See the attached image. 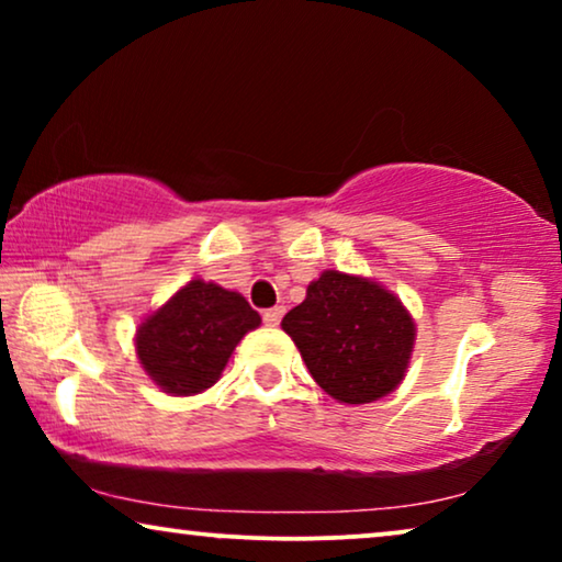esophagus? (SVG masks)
<instances>
[{
	"instance_id": "1",
	"label": "esophagus",
	"mask_w": 562,
	"mask_h": 562,
	"mask_svg": "<svg viewBox=\"0 0 562 562\" xmlns=\"http://www.w3.org/2000/svg\"><path fill=\"white\" fill-rule=\"evenodd\" d=\"M283 317V306H276V310L263 312V322L268 327H279V322Z\"/></svg>"
}]
</instances>
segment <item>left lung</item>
Here are the masks:
<instances>
[{
    "mask_svg": "<svg viewBox=\"0 0 562 562\" xmlns=\"http://www.w3.org/2000/svg\"><path fill=\"white\" fill-rule=\"evenodd\" d=\"M312 379L340 404H371L398 389L417 325L394 291L366 276L327 271L281 322Z\"/></svg>",
    "mask_w": 562,
    "mask_h": 562,
    "instance_id": "1",
    "label": "left lung"
}]
</instances>
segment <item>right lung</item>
<instances>
[{
  "mask_svg": "<svg viewBox=\"0 0 562 562\" xmlns=\"http://www.w3.org/2000/svg\"><path fill=\"white\" fill-rule=\"evenodd\" d=\"M256 327L260 314L243 294L191 279L137 325L135 352L160 391L194 396L220 381L237 342Z\"/></svg>",
  "mask_w": 562,
  "mask_h": 562,
  "instance_id": "1",
  "label": "right lung"
}]
</instances>
